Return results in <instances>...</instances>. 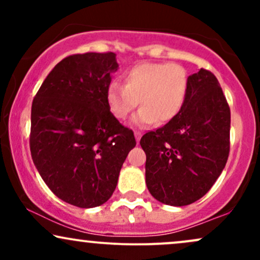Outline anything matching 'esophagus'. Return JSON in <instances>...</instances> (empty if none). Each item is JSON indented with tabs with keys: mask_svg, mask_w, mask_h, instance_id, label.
<instances>
[{
	"mask_svg": "<svg viewBox=\"0 0 260 260\" xmlns=\"http://www.w3.org/2000/svg\"><path fill=\"white\" fill-rule=\"evenodd\" d=\"M134 136H136V140H137V143H138V144H139L140 138H142V133H140V132H134Z\"/></svg>",
	"mask_w": 260,
	"mask_h": 260,
	"instance_id": "1",
	"label": "esophagus"
}]
</instances>
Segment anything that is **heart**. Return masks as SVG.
<instances>
[{
    "instance_id": "heart-1",
    "label": "heart",
    "mask_w": 260,
    "mask_h": 260,
    "mask_svg": "<svg viewBox=\"0 0 260 260\" xmlns=\"http://www.w3.org/2000/svg\"><path fill=\"white\" fill-rule=\"evenodd\" d=\"M188 92V74L177 63H140L123 74V85L111 82L106 104L116 120H124L138 105L131 120L133 127L166 123L178 115Z\"/></svg>"
}]
</instances>
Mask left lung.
<instances>
[{
  "instance_id": "left-lung-1",
  "label": "left lung",
  "mask_w": 260,
  "mask_h": 260,
  "mask_svg": "<svg viewBox=\"0 0 260 260\" xmlns=\"http://www.w3.org/2000/svg\"><path fill=\"white\" fill-rule=\"evenodd\" d=\"M230 122V107L216 77L203 68L188 77L187 98L178 115L140 139L150 194L172 207L201 199L226 165Z\"/></svg>"
}]
</instances>
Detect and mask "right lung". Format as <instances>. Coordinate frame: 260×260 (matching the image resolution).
Masks as SVG:
<instances>
[{"mask_svg":"<svg viewBox=\"0 0 260 260\" xmlns=\"http://www.w3.org/2000/svg\"><path fill=\"white\" fill-rule=\"evenodd\" d=\"M116 53L68 56L49 73L31 105L30 153L59 199L78 208L104 204L136 138L111 115L106 89Z\"/></svg>","mask_w":260,"mask_h":260,"instance_id":"right-lung-1","label":"right lung"}]
</instances>
